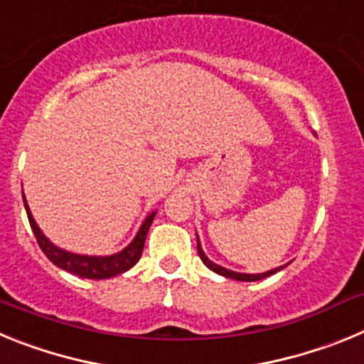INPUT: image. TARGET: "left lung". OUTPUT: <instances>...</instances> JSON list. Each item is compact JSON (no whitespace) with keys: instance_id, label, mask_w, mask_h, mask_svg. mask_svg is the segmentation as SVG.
I'll use <instances>...</instances> for the list:
<instances>
[{"instance_id":"8db88e82","label":"left lung","mask_w":364,"mask_h":364,"mask_svg":"<svg viewBox=\"0 0 364 364\" xmlns=\"http://www.w3.org/2000/svg\"><path fill=\"white\" fill-rule=\"evenodd\" d=\"M197 250H198V255H200L202 262H204V264L208 266V268H210L211 272L218 273V275H222V277L235 279V281H244V282L260 281V279L269 277V275L281 272V269L284 268V266H281V268H275V269H272V272H266V273H259V275H250V273H235V272H230V269H226V268H222V266L215 264V262H211V260L204 255V252H202V247H200V242H198V239H197Z\"/></svg>"}]
</instances>
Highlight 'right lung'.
Wrapping results in <instances>:
<instances>
[{"label":"right lung","mask_w":364,"mask_h":364,"mask_svg":"<svg viewBox=\"0 0 364 364\" xmlns=\"http://www.w3.org/2000/svg\"><path fill=\"white\" fill-rule=\"evenodd\" d=\"M25 210H27V217L28 222H31L32 233L36 237L38 244H40L41 252L47 255V259L56 264L58 268L65 269V272L74 273V275H78V277L83 279H109L114 277V275H120V273L127 272L129 268H133L136 264L138 260H140V255H142L144 250V242H146L147 231H149L151 222H153L154 213H151L149 217L146 218V222L142 224L138 235L134 237L133 242L129 246L125 247L124 252L117 253V255L111 257H87V255H74V253L63 252L60 247L54 246L47 237L40 231V228L36 226V222L32 218L31 211H28L27 200H25Z\"/></svg>","instance_id":"obj_1"}]
</instances>
